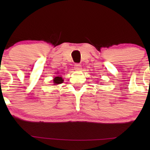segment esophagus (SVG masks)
I'll list each match as a JSON object with an SVG mask.
<instances>
[{
    "instance_id": "34e87169",
    "label": "esophagus",
    "mask_w": 150,
    "mask_h": 150,
    "mask_svg": "<svg viewBox=\"0 0 150 150\" xmlns=\"http://www.w3.org/2000/svg\"><path fill=\"white\" fill-rule=\"evenodd\" d=\"M81 68H82V65L79 64V63H76L74 65V68H75V70H80Z\"/></svg>"
}]
</instances>
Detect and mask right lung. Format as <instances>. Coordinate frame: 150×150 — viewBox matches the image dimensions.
Masks as SVG:
<instances>
[{"mask_svg": "<svg viewBox=\"0 0 150 150\" xmlns=\"http://www.w3.org/2000/svg\"><path fill=\"white\" fill-rule=\"evenodd\" d=\"M63 81V80L62 79V77L61 76H56L54 77V79H53V83H54L55 85H58V84L62 83Z\"/></svg>", "mask_w": 150, "mask_h": 150, "instance_id": "add662e5", "label": "right lung"}]
</instances>
